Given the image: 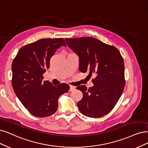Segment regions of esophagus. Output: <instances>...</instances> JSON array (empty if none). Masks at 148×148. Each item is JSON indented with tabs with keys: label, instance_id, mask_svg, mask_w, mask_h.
Returning <instances> with one entry per match:
<instances>
[{
	"label": "esophagus",
	"instance_id": "obj_1",
	"mask_svg": "<svg viewBox=\"0 0 148 148\" xmlns=\"http://www.w3.org/2000/svg\"><path fill=\"white\" fill-rule=\"evenodd\" d=\"M75 90V86H73V85H70V91H73Z\"/></svg>",
	"mask_w": 148,
	"mask_h": 148
}]
</instances>
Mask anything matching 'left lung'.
Segmentation results:
<instances>
[{"label":"left lung","mask_w":148,"mask_h":148,"mask_svg":"<svg viewBox=\"0 0 148 148\" xmlns=\"http://www.w3.org/2000/svg\"><path fill=\"white\" fill-rule=\"evenodd\" d=\"M68 46L78 55L79 70L95 74L94 86L87 89L77 86L83 97L77 103L80 112L90 118H100L110 113L121 97L125 84L124 63L118 49L92 37L66 38Z\"/></svg>","instance_id":"left-lung-1"}]
</instances>
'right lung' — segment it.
<instances>
[{
    "label": "right lung",
    "mask_w": 148,
    "mask_h": 148,
    "mask_svg": "<svg viewBox=\"0 0 148 148\" xmlns=\"http://www.w3.org/2000/svg\"><path fill=\"white\" fill-rule=\"evenodd\" d=\"M66 46L64 39L43 38L22 47L14 58L12 84L16 96L33 115L45 118L56 112L58 97L68 92L69 85L53 86L43 81V74L50 67L57 49Z\"/></svg>",
    "instance_id": "right-lung-1"
}]
</instances>
